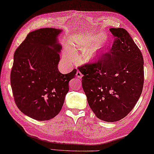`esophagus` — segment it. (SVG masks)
I'll use <instances>...</instances> for the list:
<instances>
[{"label":"esophagus","mask_w":154,"mask_h":154,"mask_svg":"<svg viewBox=\"0 0 154 154\" xmlns=\"http://www.w3.org/2000/svg\"><path fill=\"white\" fill-rule=\"evenodd\" d=\"M76 76L78 78H79V79H82V76H83V75L82 74V73L80 72V71H77V72H76Z\"/></svg>","instance_id":"34e87169"}]
</instances>
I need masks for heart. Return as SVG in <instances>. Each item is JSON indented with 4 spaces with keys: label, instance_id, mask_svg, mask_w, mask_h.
Listing matches in <instances>:
<instances>
[{
    "label": "heart",
    "instance_id": "1",
    "mask_svg": "<svg viewBox=\"0 0 154 154\" xmlns=\"http://www.w3.org/2000/svg\"><path fill=\"white\" fill-rule=\"evenodd\" d=\"M104 39V35L102 34H98L91 37L87 40L85 43V46L83 48V52H86V57L88 60H99L102 55L106 53L111 48V45L110 44H106L104 46H101L97 47L98 45L102 42ZM74 52V51H72ZM65 57L67 59H69V55L65 52Z\"/></svg>",
    "mask_w": 154,
    "mask_h": 154
}]
</instances>
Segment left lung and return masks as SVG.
Masks as SVG:
<instances>
[{"label": "left lung", "mask_w": 154, "mask_h": 154, "mask_svg": "<svg viewBox=\"0 0 154 154\" xmlns=\"http://www.w3.org/2000/svg\"><path fill=\"white\" fill-rule=\"evenodd\" d=\"M116 37L110 52L97 63L79 68L91 109L106 122L122 119L133 109L144 83L143 57L128 32L111 28Z\"/></svg>", "instance_id": "obj_1"}]
</instances>
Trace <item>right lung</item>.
<instances>
[{
    "label": "right lung",
    "instance_id": "add662e5",
    "mask_svg": "<svg viewBox=\"0 0 154 154\" xmlns=\"http://www.w3.org/2000/svg\"><path fill=\"white\" fill-rule=\"evenodd\" d=\"M63 31L43 28L30 32L15 51L11 85L20 111L37 121H46L59 114L69 91V82L76 74L58 69L62 46L58 36Z\"/></svg>",
    "mask_w": 154,
    "mask_h": 154
}]
</instances>
